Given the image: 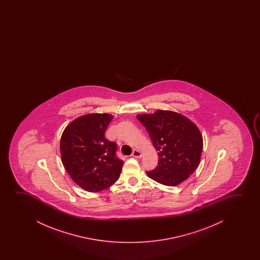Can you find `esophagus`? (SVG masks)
Listing matches in <instances>:
<instances>
[{"mask_svg":"<svg viewBox=\"0 0 260 260\" xmlns=\"http://www.w3.org/2000/svg\"><path fill=\"white\" fill-rule=\"evenodd\" d=\"M132 156L135 157V158H141L142 157V153L138 149L133 150L132 152Z\"/></svg>","mask_w":260,"mask_h":260,"instance_id":"1","label":"esophagus"}]
</instances>
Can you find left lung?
<instances>
[{"instance_id":"8db88e82","label":"left lung","mask_w":260,"mask_h":260,"mask_svg":"<svg viewBox=\"0 0 260 260\" xmlns=\"http://www.w3.org/2000/svg\"><path fill=\"white\" fill-rule=\"evenodd\" d=\"M158 154V165L146 172L154 181L176 186L185 181L198 168L203 139L199 128L183 114L170 110L138 114Z\"/></svg>"}]
</instances>
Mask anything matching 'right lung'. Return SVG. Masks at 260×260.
Returning <instances> with one entry per match:
<instances>
[{"label": "right lung", "mask_w": 260, "mask_h": 260, "mask_svg": "<svg viewBox=\"0 0 260 260\" xmlns=\"http://www.w3.org/2000/svg\"><path fill=\"white\" fill-rule=\"evenodd\" d=\"M113 118L84 114L72 121L61 136L62 164L73 181L88 192L108 188L120 178L123 162L115 156V143L105 138Z\"/></svg>", "instance_id": "obj_1"}]
</instances>
